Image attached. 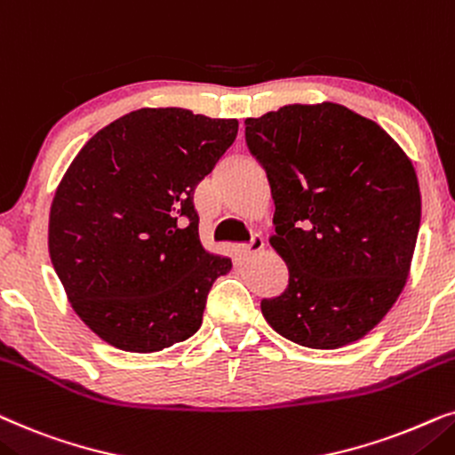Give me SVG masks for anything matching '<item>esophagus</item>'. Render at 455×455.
<instances>
[{"label":"esophagus","mask_w":455,"mask_h":455,"mask_svg":"<svg viewBox=\"0 0 455 455\" xmlns=\"http://www.w3.org/2000/svg\"><path fill=\"white\" fill-rule=\"evenodd\" d=\"M262 247H264V239L259 237V235H251V239L247 241V243L239 245V251H241V256L247 258V256H251V253H258Z\"/></svg>","instance_id":"34e87169"}]
</instances>
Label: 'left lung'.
<instances>
[{"label":"left lung","mask_w":455,"mask_h":455,"mask_svg":"<svg viewBox=\"0 0 455 455\" xmlns=\"http://www.w3.org/2000/svg\"><path fill=\"white\" fill-rule=\"evenodd\" d=\"M275 199L270 245L289 268L262 314L312 349L358 341L402 293L420 228L414 166L377 123L331 104L245 120Z\"/></svg>","instance_id":"left-lung-1"}]
</instances>
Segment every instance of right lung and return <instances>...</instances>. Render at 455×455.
Returning <instances> with one entry per match:
<instances>
[{
  "label": "right lung",
  "instance_id": "right-lung-1",
  "mask_svg": "<svg viewBox=\"0 0 455 455\" xmlns=\"http://www.w3.org/2000/svg\"><path fill=\"white\" fill-rule=\"evenodd\" d=\"M235 118L141 108L78 151L50 212V256L72 307L106 343L151 354L196 335L231 270L199 241L193 191L237 137Z\"/></svg>",
  "mask_w": 455,
  "mask_h": 455
}]
</instances>
